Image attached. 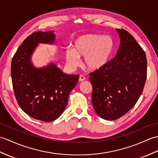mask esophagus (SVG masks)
<instances>
[{
	"label": "esophagus",
	"instance_id": "34e87169",
	"mask_svg": "<svg viewBox=\"0 0 158 158\" xmlns=\"http://www.w3.org/2000/svg\"><path fill=\"white\" fill-rule=\"evenodd\" d=\"M85 77H84L83 75H81L80 76H79V81H85Z\"/></svg>",
	"mask_w": 158,
	"mask_h": 158
}]
</instances>
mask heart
I'll return each instance as SVG.
<instances>
[{"label":"heart","instance_id":"b5f03b06","mask_svg":"<svg viewBox=\"0 0 158 158\" xmlns=\"http://www.w3.org/2000/svg\"><path fill=\"white\" fill-rule=\"evenodd\" d=\"M114 50V41L110 36L95 34L79 35L75 40L73 49L66 52V60L71 67L79 64V58L85 57V67L97 71L107 64Z\"/></svg>","mask_w":158,"mask_h":158}]
</instances>
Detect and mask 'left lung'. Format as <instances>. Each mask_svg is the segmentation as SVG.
I'll return each instance as SVG.
<instances>
[{"instance_id":"obj_1","label":"left lung","mask_w":158,"mask_h":158,"mask_svg":"<svg viewBox=\"0 0 158 158\" xmlns=\"http://www.w3.org/2000/svg\"><path fill=\"white\" fill-rule=\"evenodd\" d=\"M116 30L120 43L116 56L89 74L94 110L108 120L120 118L133 107L147 79L145 51L125 29Z\"/></svg>"}]
</instances>
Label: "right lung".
Wrapping results in <instances>:
<instances>
[{
	"instance_id": "right-lung-1",
	"label": "right lung",
	"mask_w": 158,
	"mask_h": 158,
	"mask_svg": "<svg viewBox=\"0 0 158 158\" xmlns=\"http://www.w3.org/2000/svg\"><path fill=\"white\" fill-rule=\"evenodd\" d=\"M51 31L32 33L14 54L11 79L18 104L29 116L44 122L56 120L67 105L69 94L77 83L78 75H66L54 64L33 67L30 58L38 43H52Z\"/></svg>"
}]
</instances>
